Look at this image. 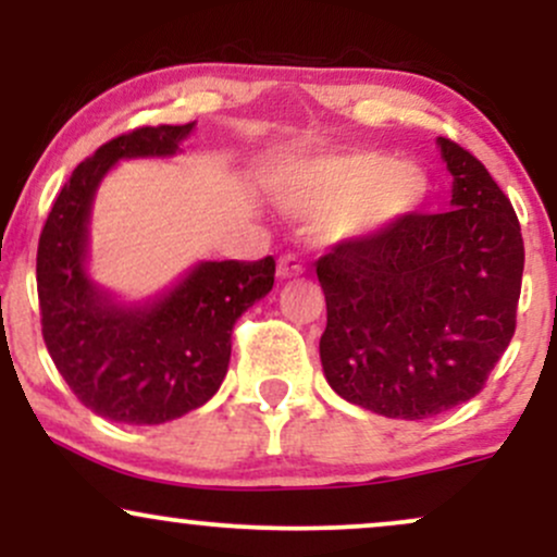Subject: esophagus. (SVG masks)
<instances>
[{
    "label": "esophagus",
    "instance_id": "1",
    "mask_svg": "<svg viewBox=\"0 0 557 557\" xmlns=\"http://www.w3.org/2000/svg\"><path fill=\"white\" fill-rule=\"evenodd\" d=\"M304 272V259L296 257V253H285L277 264V277L287 280V277H296V274Z\"/></svg>",
    "mask_w": 557,
    "mask_h": 557
}]
</instances>
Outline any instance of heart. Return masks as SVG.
Returning a JSON list of instances; mask_svg holds the SVG:
<instances>
[{
	"mask_svg": "<svg viewBox=\"0 0 557 557\" xmlns=\"http://www.w3.org/2000/svg\"><path fill=\"white\" fill-rule=\"evenodd\" d=\"M274 198L293 214L337 212L343 233H374L419 207L424 175L413 164L382 154H345L300 162L272 185Z\"/></svg>",
	"mask_w": 557,
	"mask_h": 557,
	"instance_id": "b5f03b06",
	"label": "heart"
}]
</instances>
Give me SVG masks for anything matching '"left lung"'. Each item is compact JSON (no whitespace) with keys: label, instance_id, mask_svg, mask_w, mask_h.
I'll use <instances>...</instances> for the list:
<instances>
[{"label":"left lung","instance_id":"8db88e82","mask_svg":"<svg viewBox=\"0 0 557 557\" xmlns=\"http://www.w3.org/2000/svg\"><path fill=\"white\" fill-rule=\"evenodd\" d=\"M437 144L453 175L447 212H408L317 261L324 376L387 419H430L474 398L516 332L519 216L471 151Z\"/></svg>","mask_w":557,"mask_h":557}]
</instances>
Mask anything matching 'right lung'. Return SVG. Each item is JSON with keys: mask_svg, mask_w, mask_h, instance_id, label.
<instances>
[{"mask_svg": "<svg viewBox=\"0 0 557 557\" xmlns=\"http://www.w3.org/2000/svg\"><path fill=\"white\" fill-rule=\"evenodd\" d=\"M196 123L144 125L107 140L62 185L38 238L41 335L83 406L123 424H164L203 406L230 363L233 324L274 285V259L201 261L170 293L120 306L86 272L88 216L120 159L170 157Z\"/></svg>", "mask_w": 557, "mask_h": 557, "instance_id": "add662e5", "label": "right lung"}]
</instances>
